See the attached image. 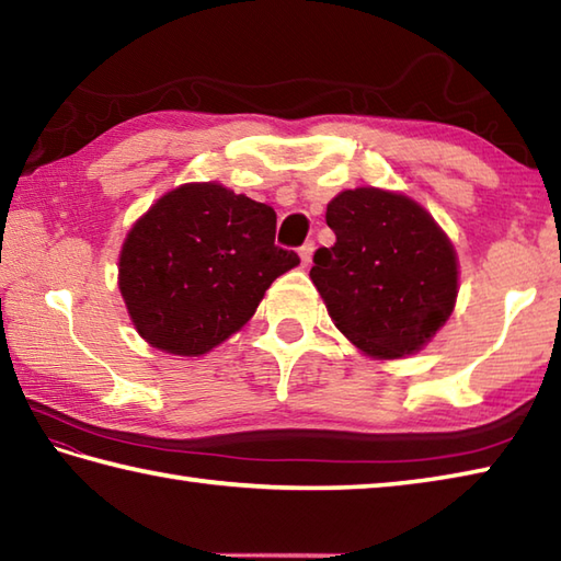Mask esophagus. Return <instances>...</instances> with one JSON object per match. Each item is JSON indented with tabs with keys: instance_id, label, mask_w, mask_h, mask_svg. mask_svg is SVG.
I'll return each mask as SVG.
<instances>
[{
	"instance_id": "obj_1",
	"label": "esophagus",
	"mask_w": 561,
	"mask_h": 561,
	"mask_svg": "<svg viewBox=\"0 0 561 561\" xmlns=\"http://www.w3.org/2000/svg\"><path fill=\"white\" fill-rule=\"evenodd\" d=\"M313 250H316V245L311 243V240H309V243H304V245L299 248V257H301V265H304V267L309 265V262H311V257H313Z\"/></svg>"
}]
</instances>
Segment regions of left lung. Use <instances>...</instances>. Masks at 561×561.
<instances>
[{
  "mask_svg": "<svg viewBox=\"0 0 561 561\" xmlns=\"http://www.w3.org/2000/svg\"><path fill=\"white\" fill-rule=\"evenodd\" d=\"M331 248H318L311 279L337 331L371 357L393 359L431 340L455 309L457 255L421 204L377 186L328 204Z\"/></svg>",
  "mask_w": 561,
  "mask_h": 561,
  "instance_id": "left-lung-1",
  "label": "left lung"
}]
</instances>
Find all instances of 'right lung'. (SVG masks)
I'll return each mask as SVG.
<instances>
[{"label":"right lung","mask_w":561,"mask_h":561,"mask_svg":"<svg viewBox=\"0 0 561 561\" xmlns=\"http://www.w3.org/2000/svg\"><path fill=\"white\" fill-rule=\"evenodd\" d=\"M277 214L224 184H182L128 230L118 289L140 337L196 357L243 328L299 255L274 245Z\"/></svg>","instance_id":"add662e5"}]
</instances>
